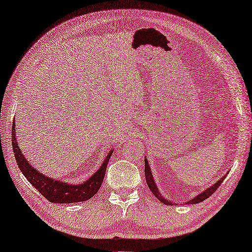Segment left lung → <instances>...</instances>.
Masks as SVG:
<instances>
[{
    "label": "left lung",
    "instance_id": "1",
    "mask_svg": "<svg viewBox=\"0 0 252 252\" xmlns=\"http://www.w3.org/2000/svg\"><path fill=\"white\" fill-rule=\"evenodd\" d=\"M145 178H146L147 185H148L149 189H150V191L153 192L154 195H155L157 198H158L159 201H161L163 204H165V205H168V204H169V205H172V203H171V202L168 201V200H165V198H164L163 196H161L160 192L158 191V188H157V185H156V183H155V181H154L153 173H151V170H150V168H149V164H148V161H147V158L145 159ZM225 178H226V175H224V177L220 178L215 184H213L211 188H208L207 189H205V191H204L203 193L198 194V195H197L196 197H194V198H192L191 201L187 202V204H196V203H200V202L205 201L206 198L210 197V196L212 195V194L216 191V189H218V187H220V185L222 183V181H224Z\"/></svg>",
    "mask_w": 252,
    "mask_h": 252
}]
</instances>
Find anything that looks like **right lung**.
Listing matches in <instances>:
<instances>
[{
	"label": "right lung",
	"instance_id": "right-lung-1",
	"mask_svg": "<svg viewBox=\"0 0 252 252\" xmlns=\"http://www.w3.org/2000/svg\"><path fill=\"white\" fill-rule=\"evenodd\" d=\"M12 145L18 168L22 171V173L25 175L27 181L32 184V187L45 198H47L49 202L56 204L84 202L95 195L99 188H101L104 177H105L107 163L110 161L113 153V150H111L107 154L101 168L92 177H90L84 183L69 184L46 177L45 174L40 173L39 171L32 167L31 163L23 156L21 149L18 148L15 135V122H13L12 127Z\"/></svg>",
	"mask_w": 252,
	"mask_h": 252
}]
</instances>
